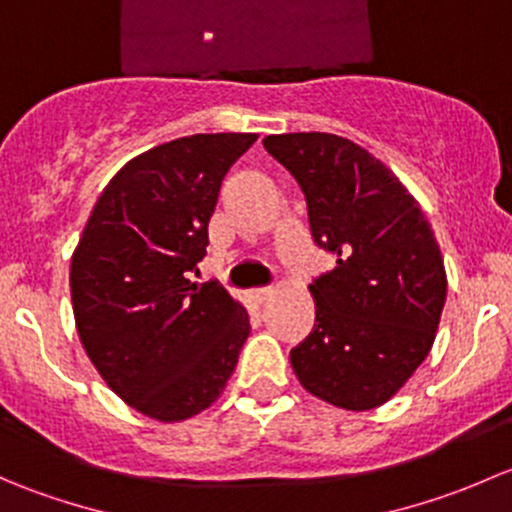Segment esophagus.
<instances>
[{
	"instance_id": "obj_1",
	"label": "esophagus",
	"mask_w": 512,
	"mask_h": 512,
	"mask_svg": "<svg viewBox=\"0 0 512 512\" xmlns=\"http://www.w3.org/2000/svg\"><path fill=\"white\" fill-rule=\"evenodd\" d=\"M270 294H272L270 287H257V289H252V299H255V302H265V299L270 297Z\"/></svg>"
}]
</instances>
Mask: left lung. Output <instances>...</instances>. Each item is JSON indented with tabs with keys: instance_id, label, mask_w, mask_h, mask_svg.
Wrapping results in <instances>:
<instances>
[{
	"instance_id": "8db88e82",
	"label": "left lung",
	"mask_w": 512,
	"mask_h": 512,
	"mask_svg": "<svg viewBox=\"0 0 512 512\" xmlns=\"http://www.w3.org/2000/svg\"><path fill=\"white\" fill-rule=\"evenodd\" d=\"M307 200L314 245L337 267L314 277V329L289 352L299 384L369 411L409 381L436 339L446 270L416 198L381 160L334 133L262 141Z\"/></svg>"
}]
</instances>
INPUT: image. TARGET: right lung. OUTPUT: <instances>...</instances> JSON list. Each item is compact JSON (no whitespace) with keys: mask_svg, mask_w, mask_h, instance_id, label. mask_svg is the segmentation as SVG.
Instances as JSON below:
<instances>
[{"mask_svg":"<svg viewBox=\"0 0 512 512\" xmlns=\"http://www.w3.org/2000/svg\"><path fill=\"white\" fill-rule=\"evenodd\" d=\"M255 133H195L123 165L71 257V302L108 386L156 421L223 394L250 319L218 282H190L208 247L220 183Z\"/></svg>","mask_w":512,"mask_h":512,"instance_id":"add662e5","label":"right lung"}]
</instances>
